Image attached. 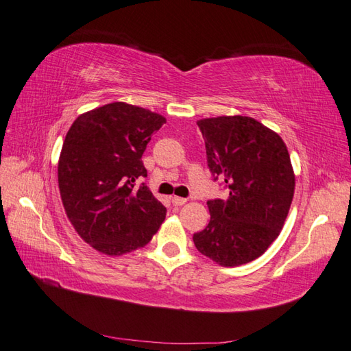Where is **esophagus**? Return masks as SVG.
I'll return each mask as SVG.
<instances>
[{"label":"esophagus","instance_id":"obj_1","mask_svg":"<svg viewBox=\"0 0 351 351\" xmlns=\"http://www.w3.org/2000/svg\"><path fill=\"white\" fill-rule=\"evenodd\" d=\"M185 202H187V199H184V197H178V196H175L173 199H171V204H173L175 206H182Z\"/></svg>","mask_w":351,"mask_h":351}]
</instances>
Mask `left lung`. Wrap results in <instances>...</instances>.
<instances>
[{"label":"left lung","instance_id":"1","mask_svg":"<svg viewBox=\"0 0 351 351\" xmlns=\"http://www.w3.org/2000/svg\"><path fill=\"white\" fill-rule=\"evenodd\" d=\"M208 167L229 189L226 200L206 202L210 223L193 235L196 249L221 267L252 263L285 225L295 175L278 132L249 116L197 121Z\"/></svg>","mask_w":351,"mask_h":351}]
</instances>
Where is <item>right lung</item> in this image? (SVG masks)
I'll return each instance as SVG.
<instances>
[{"label":"right lung","mask_w":351,"mask_h":351,"mask_svg":"<svg viewBox=\"0 0 351 351\" xmlns=\"http://www.w3.org/2000/svg\"><path fill=\"white\" fill-rule=\"evenodd\" d=\"M166 117L126 102L80 114L58 158V189L73 229L95 250L121 256L152 240L166 208L145 185L141 161Z\"/></svg>","instance_id":"right-lung-1"}]
</instances>
